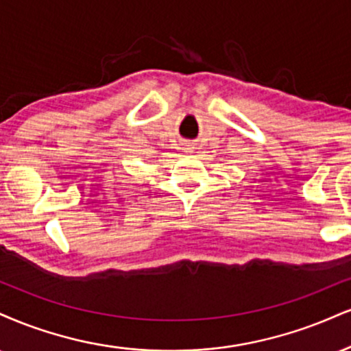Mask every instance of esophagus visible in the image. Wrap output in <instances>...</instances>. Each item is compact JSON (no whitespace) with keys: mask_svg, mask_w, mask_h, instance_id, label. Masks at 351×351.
<instances>
[{"mask_svg":"<svg viewBox=\"0 0 351 351\" xmlns=\"http://www.w3.org/2000/svg\"><path fill=\"white\" fill-rule=\"evenodd\" d=\"M193 150H194V147L191 145V143H184L183 145V152H186V154H191Z\"/></svg>","mask_w":351,"mask_h":351,"instance_id":"34e87169","label":"esophagus"}]
</instances>
